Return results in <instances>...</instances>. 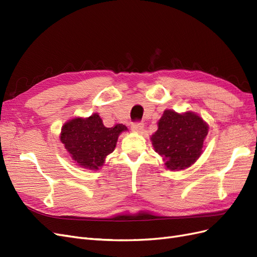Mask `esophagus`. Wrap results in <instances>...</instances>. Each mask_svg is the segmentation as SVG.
<instances>
[{
	"label": "esophagus",
	"mask_w": 257,
	"mask_h": 257,
	"mask_svg": "<svg viewBox=\"0 0 257 257\" xmlns=\"http://www.w3.org/2000/svg\"><path fill=\"white\" fill-rule=\"evenodd\" d=\"M132 130L134 132H142L144 130V123L143 122L132 123Z\"/></svg>",
	"instance_id": "esophagus-1"
}]
</instances>
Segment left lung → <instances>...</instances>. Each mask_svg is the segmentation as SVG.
<instances>
[{
    "label": "left lung",
    "mask_w": 257,
    "mask_h": 257,
    "mask_svg": "<svg viewBox=\"0 0 257 257\" xmlns=\"http://www.w3.org/2000/svg\"><path fill=\"white\" fill-rule=\"evenodd\" d=\"M158 125L151 142L168 169L181 170L197 161L208 134V124L203 118L192 111L178 113L166 109Z\"/></svg>",
    "instance_id": "1"
}]
</instances>
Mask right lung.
Here are the masks:
<instances>
[{"label": "right lung", "instance_id": "obj_1", "mask_svg": "<svg viewBox=\"0 0 257 257\" xmlns=\"http://www.w3.org/2000/svg\"><path fill=\"white\" fill-rule=\"evenodd\" d=\"M124 131L127 127L123 124L106 127L98 113H93L89 118L67 121L62 126L60 139L75 163L96 170L114 150L118 137Z\"/></svg>", "mask_w": 257, "mask_h": 257}]
</instances>
